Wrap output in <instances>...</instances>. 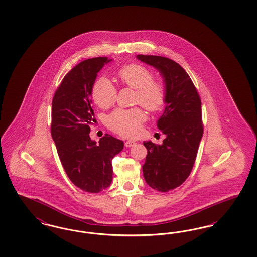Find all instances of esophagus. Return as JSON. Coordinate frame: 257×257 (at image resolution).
Listing matches in <instances>:
<instances>
[{
  "instance_id": "34e87169",
  "label": "esophagus",
  "mask_w": 257,
  "mask_h": 257,
  "mask_svg": "<svg viewBox=\"0 0 257 257\" xmlns=\"http://www.w3.org/2000/svg\"><path fill=\"white\" fill-rule=\"evenodd\" d=\"M135 144H136V143L133 142V141H127V142L125 143V146H126V147H132Z\"/></svg>"
}]
</instances>
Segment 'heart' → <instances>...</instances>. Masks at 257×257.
<instances>
[{"label":"heart","instance_id":"heart-1","mask_svg":"<svg viewBox=\"0 0 257 257\" xmlns=\"http://www.w3.org/2000/svg\"><path fill=\"white\" fill-rule=\"evenodd\" d=\"M117 77L122 85L136 90L135 102L141 103L151 112L160 111L165 106L166 87L162 81L153 79L154 74L148 68L140 64L125 65L117 71ZM116 93L115 86L106 76L97 78L92 86V100L103 109L113 105ZM146 119L147 114L140 107L118 108L107 116L106 124L113 132L132 138L140 134Z\"/></svg>","mask_w":257,"mask_h":257}]
</instances>
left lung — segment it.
I'll return each instance as SVG.
<instances>
[{"label":"left lung","mask_w":257,"mask_h":257,"mask_svg":"<svg viewBox=\"0 0 257 257\" xmlns=\"http://www.w3.org/2000/svg\"><path fill=\"white\" fill-rule=\"evenodd\" d=\"M137 58L157 69L166 87L165 112L157 121L166 136L163 144L144 142L147 149L143 172L146 184L167 192L182 185L195 163L204 133L201 99L187 72L176 62L157 55Z\"/></svg>","instance_id":"left-lung-1"}]
</instances>
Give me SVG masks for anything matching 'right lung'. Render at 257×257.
<instances>
[{
    "label": "right lung",
    "mask_w": 257,
    "mask_h": 257,
    "mask_svg": "<svg viewBox=\"0 0 257 257\" xmlns=\"http://www.w3.org/2000/svg\"><path fill=\"white\" fill-rule=\"evenodd\" d=\"M107 57L80 62L63 78L52 99L51 132L62 165L72 184L90 193L109 187L113 157L123 149L122 141L109 134L98 144L90 138L94 122L92 89Z\"/></svg>",
    "instance_id": "right-lung-1"
}]
</instances>
